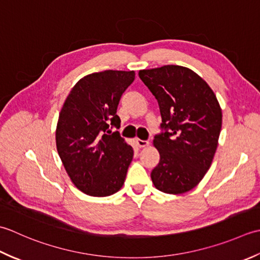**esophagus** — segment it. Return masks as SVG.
Segmentation results:
<instances>
[{
    "mask_svg": "<svg viewBox=\"0 0 260 260\" xmlns=\"http://www.w3.org/2000/svg\"><path fill=\"white\" fill-rule=\"evenodd\" d=\"M137 145L139 146L140 148H145V147H147V146H149V141H148V140L138 139V140H137Z\"/></svg>",
    "mask_w": 260,
    "mask_h": 260,
    "instance_id": "obj_1",
    "label": "esophagus"
}]
</instances>
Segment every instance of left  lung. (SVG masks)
<instances>
[{"mask_svg":"<svg viewBox=\"0 0 260 260\" xmlns=\"http://www.w3.org/2000/svg\"><path fill=\"white\" fill-rule=\"evenodd\" d=\"M159 105L161 132L153 146L160 159L152 169L157 189L183 194L209 171L218 147L222 111L215 94L189 68L166 65L139 72Z\"/></svg>","mask_w":260,"mask_h":260,"instance_id":"left-lung-1","label":"left lung"}]
</instances>
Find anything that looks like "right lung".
<instances>
[{
    "label": "right lung",
    "instance_id": "obj_1",
    "mask_svg": "<svg viewBox=\"0 0 260 260\" xmlns=\"http://www.w3.org/2000/svg\"><path fill=\"white\" fill-rule=\"evenodd\" d=\"M135 72L104 71L83 77L62 105L56 130L60 159L74 185L91 197L122 187L134 149L121 138L116 109Z\"/></svg>",
    "mask_w": 260,
    "mask_h": 260
}]
</instances>
